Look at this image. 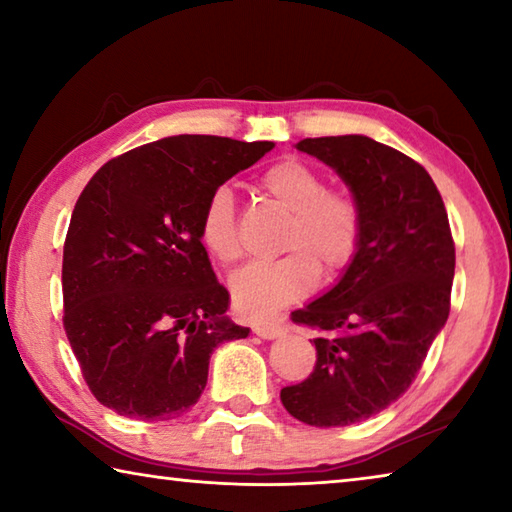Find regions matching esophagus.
<instances>
[{
	"label": "esophagus",
	"instance_id": "1",
	"mask_svg": "<svg viewBox=\"0 0 512 512\" xmlns=\"http://www.w3.org/2000/svg\"><path fill=\"white\" fill-rule=\"evenodd\" d=\"M253 332L257 336H262V339H280V336H284V325H271V323H257L253 327Z\"/></svg>",
	"mask_w": 512,
	"mask_h": 512
}]
</instances>
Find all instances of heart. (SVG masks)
Segmentation results:
<instances>
[{
  "mask_svg": "<svg viewBox=\"0 0 512 512\" xmlns=\"http://www.w3.org/2000/svg\"><path fill=\"white\" fill-rule=\"evenodd\" d=\"M259 187L291 214L284 255L253 262L230 277V293L239 314L253 320L275 316L291 302L314 291L318 271L336 277L352 264L361 241V210L345 189H329L311 164L284 158L268 167ZM203 248L219 264H235L241 255L237 207L228 189H214L198 221Z\"/></svg>",
  "mask_w": 512,
  "mask_h": 512,
  "instance_id": "1",
  "label": "heart"
}]
</instances>
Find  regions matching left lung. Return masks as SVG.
Segmentation results:
<instances>
[{"label": "left lung", "mask_w": 512, "mask_h": 512, "mask_svg": "<svg viewBox=\"0 0 512 512\" xmlns=\"http://www.w3.org/2000/svg\"><path fill=\"white\" fill-rule=\"evenodd\" d=\"M296 149L339 173L361 210V241L341 280L296 309L314 327L316 366L280 400L311 427L368 420L409 391L445 327L454 239L422 164L366 135L307 137Z\"/></svg>", "instance_id": "1"}]
</instances>
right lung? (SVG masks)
Here are the masks:
<instances>
[{"label":"right lung","mask_w":512,"mask_h":512,"mask_svg":"<svg viewBox=\"0 0 512 512\" xmlns=\"http://www.w3.org/2000/svg\"><path fill=\"white\" fill-rule=\"evenodd\" d=\"M273 142L173 135L94 173L63 250V325L92 395L135 420H173L198 402L216 345L250 329L225 316L198 237L214 189Z\"/></svg>","instance_id":"1"}]
</instances>
